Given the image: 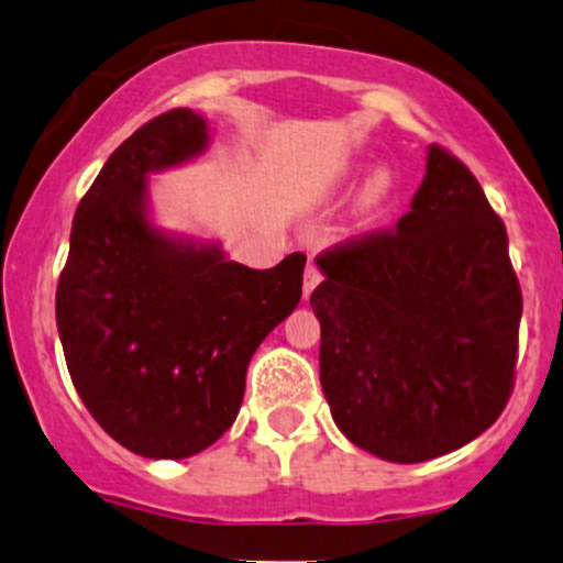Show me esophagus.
<instances>
[{"instance_id": "1", "label": "esophagus", "mask_w": 563, "mask_h": 563, "mask_svg": "<svg viewBox=\"0 0 563 563\" xmlns=\"http://www.w3.org/2000/svg\"><path fill=\"white\" fill-rule=\"evenodd\" d=\"M318 283H321V269H318V266L312 264V262H307V266H305V283H301V294H305V299L310 297L312 291H316Z\"/></svg>"}]
</instances>
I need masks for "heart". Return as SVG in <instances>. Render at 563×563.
I'll return each mask as SVG.
<instances>
[{
    "mask_svg": "<svg viewBox=\"0 0 563 563\" xmlns=\"http://www.w3.org/2000/svg\"><path fill=\"white\" fill-rule=\"evenodd\" d=\"M383 191H386V177H380V175H377L375 180H372L369 186L364 188V197H361V205H364V207L375 205L377 199H380V194H383Z\"/></svg>",
    "mask_w": 563,
    "mask_h": 563,
    "instance_id": "obj_1",
    "label": "heart"
}]
</instances>
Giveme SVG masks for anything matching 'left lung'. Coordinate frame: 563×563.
Here are the masks:
<instances>
[{"label": "left lung", "mask_w": 563, "mask_h": 563, "mask_svg": "<svg viewBox=\"0 0 563 563\" xmlns=\"http://www.w3.org/2000/svg\"><path fill=\"white\" fill-rule=\"evenodd\" d=\"M316 264L321 386L353 445L418 464L459 451L501 416L523 301L505 223L459 158L431 145L394 232Z\"/></svg>", "instance_id": "8db88e82"}]
</instances>
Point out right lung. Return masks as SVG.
Masks as SVG:
<instances>
[{
	"label": "right lung",
	"mask_w": 563,
	"mask_h": 563,
	"mask_svg": "<svg viewBox=\"0 0 563 563\" xmlns=\"http://www.w3.org/2000/svg\"><path fill=\"white\" fill-rule=\"evenodd\" d=\"M202 112L169 110L104 162L82 197L56 291V323L82 405L145 459H188L240 412L253 353L297 310L307 258L272 269L218 240L158 227L151 177L205 156Z\"/></svg>",
	"instance_id": "obj_1"
}]
</instances>
